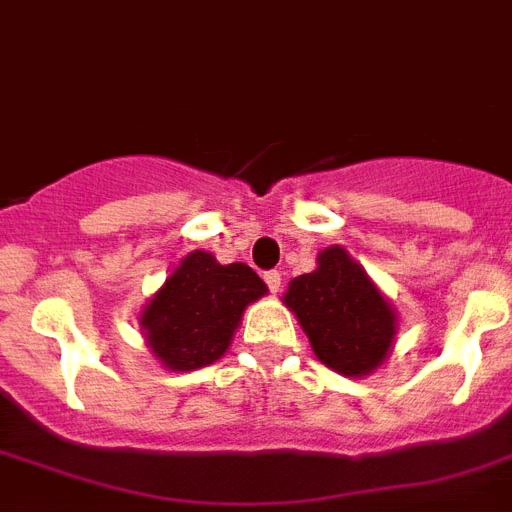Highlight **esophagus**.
Listing matches in <instances>:
<instances>
[{
  "instance_id": "obj_1",
  "label": "esophagus",
  "mask_w": 512,
  "mask_h": 512,
  "mask_svg": "<svg viewBox=\"0 0 512 512\" xmlns=\"http://www.w3.org/2000/svg\"><path fill=\"white\" fill-rule=\"evenodd\" d=\"M265 283H268L270 293H278V288H281V273H278V270H270V273H265Z\"/></svg>"
}]
</instances>
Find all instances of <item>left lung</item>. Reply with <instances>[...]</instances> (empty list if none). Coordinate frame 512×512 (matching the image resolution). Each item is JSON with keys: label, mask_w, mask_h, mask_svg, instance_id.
Masks as SVG:
<instances>
[{"label": "left lung", "mask_w": 512, "mask_h": 512, "mask_svg": "<svg viewBox=\"0 0 512 512\" xmlns=\"http://www.w3.org/2000/svg\"><path fill=\"white\" fill-rule=\"evenodd\" d=\"M283 304L314 355L340 376H371L394 350L397 309L342 244L324 247L317 268L288 283Z\"/></svg>", "instance_id": "8db88e82"}]
</instances>
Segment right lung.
<instances>
[{
  "label": "right lung",
  "instance_id": "1",
  "mask_svg": "<svg viewBox=\"0 0 512 512\" xmlns=\"http://www.w3.org/2000/svg\"><path fill=\"white\" fill-rule=\"evenodd\" d=\"M265 293L268 286L250 265H221L206 250L188 252L141 309L146 348L167 371L211 366L229 350L244 309Z\"/></svg>",
  "mask_w": 512,
  "mask_h": 512
}]
</instances>
